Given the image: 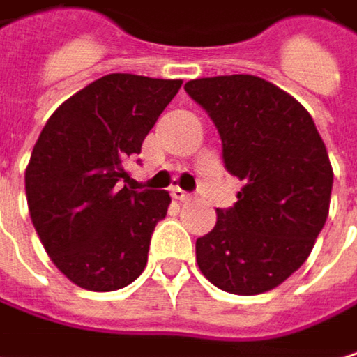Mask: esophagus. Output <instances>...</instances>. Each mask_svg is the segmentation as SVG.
<instances>
[{
  "label": "esophagus",
  "mask_w": 357,
  "mask_h": 357,
  "mask_svg": "<svg viewBox=\"0 0 357 357\" xmlns=\"http://www.w3.org/2000/svg\"><path fill=\"white\" fill-rule=\"evenodd\" d=\"M171 197H173L175 201H182V203H184V201H190V199H192V197H190V195H188L186 190H182V188H171Z\"/></svg>",
  "instance_id": "34e87169"
}]
</instances>
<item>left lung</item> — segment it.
I'll list each match as a JSON object with an SVG mask.
<instances>
[{
	"label": "left lung",
	"instance_id": "1",
	"mask_svg": "<svg viewBox=\"0 0 357 357\" xmlns=\"http://www.w3.org/2000/svg\"><path fill=\"white\" fill-rule=\"evenodd\" d=\"M184 89L215 123L226 169L245 182L197 241L199 268L226 293L276 289L303 266L328 218L333 167L316 123L253 75L195 79Z\"/></svg>",
	"mask_w": 357,
	"mask_h": 357
}]
</instances>
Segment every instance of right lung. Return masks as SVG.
<instances>
[{
	"instance_id": "obj_1",
	"label": "right lung",
	"mask_w": 357,
	"mask_h": 357,
	"mask_svg": "<svg viewBox=\"0 0 357 357\" xmlns=\"http://www.w3.org/2000/svg\"><path fill=\"white\" fill-rule=\"evenodd\" d=\"M180 87V79L112 73L70 96L41 129L24 173L29 213L47 255L77 287L116 291L144 272L171 199L121 188L123 162L142 152Z\"/></svg>"
}]
</instances>
